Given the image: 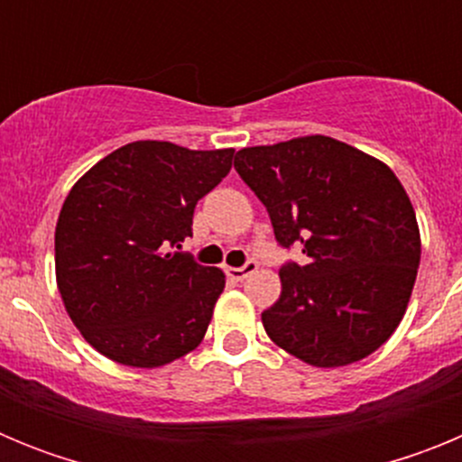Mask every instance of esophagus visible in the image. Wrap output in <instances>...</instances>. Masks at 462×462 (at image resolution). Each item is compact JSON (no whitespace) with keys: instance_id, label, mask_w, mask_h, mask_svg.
Masks as SVG:
<instances>
[{"instance_id":"1","label":"esophagus","mask_w":462,"mask_h":462,"mask_svg":"<svg viewBox=\"0 0 462 462\" xmlns=\"http://www.w3.org/2000/svg\"><path fill=\"white\" fill-rule=\"evenodd\" d=\"M256 268H259V266H256V261L250 259V261H247V263H245V266H240V268H231V266H228L226 268V275L231 277V280H236V282H243L245 277L252 275V273H254Z\"/></svg>"}]
</instances>
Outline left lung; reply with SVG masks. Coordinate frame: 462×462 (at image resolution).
Wrapping results in <instances>:
<instances>
[{
	"label": "left lung",
	"mask_w": 462,
	"mask_h": 462,
	"mask_svg": "<svg viewBox=\"0 0 462 462\" xmlns=\"http://www.w3.org/2000/svg\"><path fill=\"white\" fill-rule=\"evenodd\" d=\"M236 171L277 243L308 256L280 271V298L261 312L268 337L314 368L377 352L405 317L421 261L414 206L393 171L321 134L238 150Z\"/></svg>",
	"instance_id": "obj_1"
}]
</instances>
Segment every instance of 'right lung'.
Segmentation results:
<instances>
[{
  "label": "right lung",
  "instance_id": "obj_1",
  "mask_svg": "<svg viewBox=\"0 0 462 462\" xmlns=\"http://www.w3.org/2000/svg\"><path fill=\"white\" fill-rule=\"evenodd\" d=\"M234 152L134 141L71 187L55 226L57 289L73 326L106 358L162 368L203 342L226 277L175 250Z\"/></svg>",
  "mask_w": 462,
  "mask_h": 462
}]
</instances>
